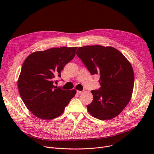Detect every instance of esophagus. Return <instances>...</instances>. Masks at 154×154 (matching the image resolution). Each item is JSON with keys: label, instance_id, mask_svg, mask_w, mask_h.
Listing matches in <instances>:
<instances>
[{"label": "esophagus", "instance_id": "esophagus-1", "mask_svg": "<svg viewBox=\"0 0 154 154\" xmlns=\"http://www.w3.org/2000/svg\"><path fill=\"white\" fill-rule=\"evenodd\" d=\"M83 92L82 91H77V93L78 94H82Z\"/></svg>", "mask_w": 154, "mask_h": 154}]
</instances>
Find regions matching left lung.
I'll use <instances>...</instances> for the list:
<instances>
[{"mask_svg":"<svg viewBox=\"0 0 154 154\" xmlns=\"http://www.w3.org/2000/svg\"><path fill=\"white\" fill-rule=\"evenodd\" d=\"M77 55L92 75L99 74V90H92L93 102L87 109L93 117L109 120L129 102L134 86L132 66L124 55L112 47H79Z\"/></svg>","mask_w":154,"mask_h":154,"instance_id":"8db88e82","label":"left lung"}]
</instances>
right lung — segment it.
Here are the masks:
<instances>
[{"instance_id": "obj_1", "label": "right lung", "mask_w": 154, "mask_h": 154, "mask_svg": "<svg viewBox=\"0 0 154 154\" xmlns=\"http://www.w3.org/2000/svg\"><path fill=\"white\" fill-rule=\"evenodd\" d=\"M77 49L51 48L33 52L25 60L18 89L27 108L38 118L49 120L60 116L76 94L75 90H63L53 83L57 76L61 77V71L74 58Z\"/></svg>"}]
</instances>
